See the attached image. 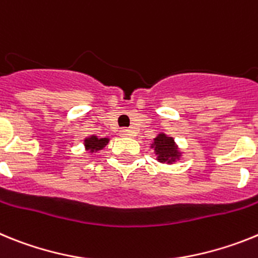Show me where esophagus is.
Returning <instances> with one entry per match:
<instances>
[{"instance_id": "esophagus-1", "label": "esophagus", "mask_w": 258, "mask_h": 258, "mask_svg": "<svg viewBox=\"0 0 258 258\" xmlns=\"http://www.w3.org/2000/svg\"><path fill=\"white\" fill-rule=\"evenodd\" d=\"M119 135L120 136H130V130L127 128H122L119 131Z\"/></svg>"}]
</instances>
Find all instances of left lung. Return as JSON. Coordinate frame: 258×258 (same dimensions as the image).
<instances>
[{
    "label": "left lung",
    "instance_id": "1",
    "mask_svg": "<svg viewBox=\"0 0 258 258\" xmlns=\"http://www.w3.org/2000/svg\"><path fill=\"white\" fill-rule=\"evenodd\" d=\"M151 148L154 149L158 162L172 163L179 160L182 156V152H179L178 145L175 144L174 139L167 136L166 134H158L153 139Z\"/></svg>",
    "mask_w": 258,
    "mask_h": 258
}]
</instances>
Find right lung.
Instances as JSON below:
<instances>
[{"label": "right lung", "mask_w": 258, "mask_h": 258, "mask_svg": "<svg viewBox=\"0 0 258 258\" xmlns=\"http://www.w3.org/2000/svg\"><path fill=\"white\" fill-rule=\"evenodd\" d=\"M109 143V139L107 138H97V136L92 135L88 138L84 139V147H86V151H89L91 153L93 152L101 151L102 148Z\"/></svg>", "instance_id": "add662e5"}]
</instances>
